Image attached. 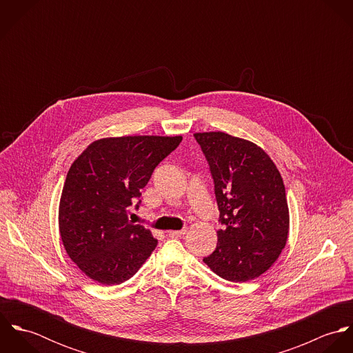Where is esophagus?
Masks as SVG:
<instances>
[{
  "mask_svg": "<svg viewBox=\"0 0 353 353\" xmlns=\"http://www.w3.org/2000/svg\"><path fill=\"white\" fill-rule=\"evenodd\" d=\"M186 228H183V230H179V231H168L167 234H168V236H172V238H179V236H183L185 234H186Z\"/></svg>",
  "mask_w": 353,
  "mask_h": 353,
  "instance_id": "obj_1",
  "label": "esophagus"
}]
</instances>
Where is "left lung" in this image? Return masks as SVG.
<instances>
[{
	"label": "left lung",
	"instance_id": "left-lung-1",
	"mask_svg": "<svg viewBox=\"0 0 353 353\" xmlns=\"http://www.w3.org/2000/svg\"><path fill=\"white\" fill-rule=\"evenodd\" d=\"M214 185L221 230L203 262L220 277L245 283L265 273L285 248L290 212L283 178L252 141L223 132L196 133Z\"/></svg>",
	"mask_w": 353,
	"mask_h": 353
}]
</instances>
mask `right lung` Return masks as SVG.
Instances as JSON below:
<instances>
[{
	"mask_svg": "<svg viewBox=\"0 0 353 353\" xmlns=\"http://www.w3.org/2000/svg\"><path fill=\"white\" fill-rule=\"evenodd\" d=\"M181 141V136L101 139L70 165L59 201V234L70 259L90 279L121 284L154 250L151 231L128 214L153 170Z\"/></svg>",
	"mask_w": 353,
	"mask_h": 353,
	"instance_id": "add662e5",
	"label": "right lung"
}]
</instances>
